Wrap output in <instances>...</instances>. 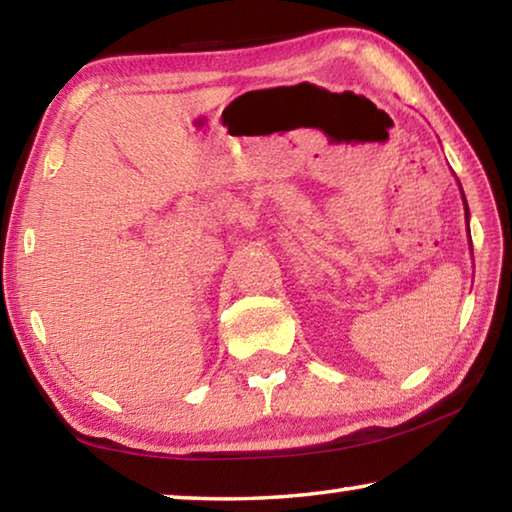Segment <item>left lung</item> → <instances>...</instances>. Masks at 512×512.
I'll return each mask as SVG.
<instances>
[{"mask_svg": "<svg viewBox=\"0 0 512 512\" xmlns=\"http://www.w3.org/2000/svg\"><path fill=\"white\" fill-rule=\"evenodd\" d=\"M463 201H465V196H463ZM467 214H470V212H467V203H465V219H467Z\"/></svg>", "mask_w": 512, "mask_h": 512, "instance_id": "8db88e82", "label": "left lung"}]
</instances>
